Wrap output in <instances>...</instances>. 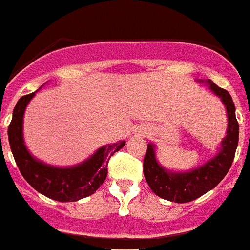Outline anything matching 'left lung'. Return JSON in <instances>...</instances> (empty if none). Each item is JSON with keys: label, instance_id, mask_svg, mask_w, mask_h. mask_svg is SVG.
<instances>
[{"label": "left lung", "instance_id": "obj_1", "mask_svg": "<svg viewBox=\"0 0 250 250\" xmlns=\"http://www.w3.org/2000/svg\"><path fill=\"white\" fill-rule=\"evenodd\" d=\"M197 81L206 85L215 95H218L226 107L228 125L226 136L219 144L216 153L199 167L186 171H174L164 167L159 163L156 156V144L148 143V149L143 164L144 177L150 190L157 197L176 203L194 201L218 186L229 170L239 144V123L236 119L235 104L229 93L215 85L211 80Z\"/></svg>", "mask_w": 250, "mask_h": 250}]
</instances>
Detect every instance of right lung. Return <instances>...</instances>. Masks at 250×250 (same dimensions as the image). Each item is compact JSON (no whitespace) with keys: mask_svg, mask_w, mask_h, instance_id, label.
<instances>
[{"mask_svg":"<svg viewBox=\"0 0 250 250\" xmlns=\"http://www.w3.org/2000/svg\"><path fill=\"white\" fill-rule=\"evenodd\" d=\"M36 91L19 98L7 129L11 153L17 167L24 180L38 193L53 201L76 202L89 197L104 182L108 160L125 146V140L101 146L85 161L72 167H55L43 163L31 155L23 138L24 111Z\"/></svg>","mask_w":250,"mask_h":250,"instance_id":"1","label":"right lung"}]
</instances>
